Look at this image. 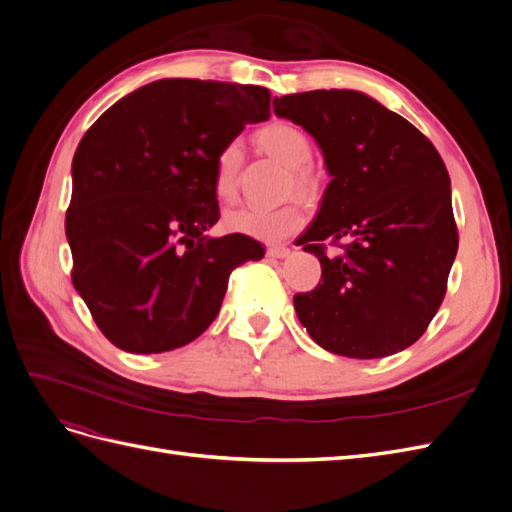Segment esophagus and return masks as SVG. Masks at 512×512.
Instances as JSON below:
<instances>
[{
	"instance_id": "34e87169",
	"label": "esophagus",
	"mask_w": 512,
	"mask_h": 512,
	"mask_svg": "<svg viewBox=\"0 0 512 512\" xmlns=\"http://www.w3.org/2000/svg\"><path fill=\"white\" fill-rule=\"evenodd\" d=\"M288 254H290V250H288V247H284V245H273V247H269V250H267L269 258H286Z\"/></svg>"
}]
</instances>
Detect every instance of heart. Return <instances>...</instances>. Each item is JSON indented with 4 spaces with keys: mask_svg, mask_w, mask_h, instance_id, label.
Returning a JSON list of instances; mask_svg holds the SVG:
<instances>
[{
    "mask_svg": "<svg viewBox=\"0 0 512 512\" xmlns=\"http://www.w3.org/2000/svg\"><path fill=\"white\" fill-rule=\"evenodd\" d=\"M258 143L269 156L280 160L284 166L294 170V183L305 190L312 183L307 173V164L312 160V143L303 130L284 121H275L258 132ZM243 160V147L239 141H230L215 158L213 168V190L215 196L230 200L237 192V177ZM303 224V209L297 203L280 207H258L247 205L230 211L224 218V226L235 235L250 237L256 241L275 243L290 237Z\"/></svg>",
    "mask_w": 512,
    "mask_h": 512,
    "instance_id": "1",
    "label": "heart"
}]
</instances>
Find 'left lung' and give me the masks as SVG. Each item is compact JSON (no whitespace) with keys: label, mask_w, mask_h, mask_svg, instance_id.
<instances>
[{"label":"left lung","mask_w":512,"mask_h":512,"mask_svg":"<svg viewBox=\"0 0 512 512\" xmlns=\"http://www.w3.org/2000/svg\"><path fill=\"white\" fill-rule=\"evenodd\" d=\"M273 113L314 136L331 175L297 239L322 267L312 292L294 294L301 324L320 348L348 359L406 350L436 316L459 245L440 153L363 91L273 98ZM342 236L351 243L329 259L319 241Z\"/></svg>","instance_id":"obj_1"}]
</instances>
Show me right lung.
<instances>
[{
  "mask_svg": "<svg viewBox=\"0 0 512 512\" xmlns=\"http://www.w3.org/2000/svg\"><path fill=\"white\" fill-rule=\"evenodd\" d=\"M265 87L162 79L115 102L72 160L66 237L72 284L117 348H181L220 312L232 269L265 247L209 237L220 220L218 153L247 123L267 121Z\"/></svg>",
  "mask_w": 512,
  "mask_h": 512,
  "instance_id": "obj_1",
  "label": "right lung"
}]
</instances>
